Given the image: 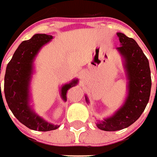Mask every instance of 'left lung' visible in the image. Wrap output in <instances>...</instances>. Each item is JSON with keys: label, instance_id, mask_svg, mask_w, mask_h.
Returning a JSON list of instances; mask_svg holds the SVG:
<instances>
[{"label": "left lung", "instance_id": "obj_1", "mask_svg": "<svg viewBox=\"0 0 157 157\" xmlns=\"http://www.w3.org/2000/svg\"><path fill=\"white\" fill-rule=\"evenodd\" d=\"M117 34L121 43L117 50L125 59L129 80L128 96L123 107L114 116L96 124L98 128L104 131L123 129L133 124L146 107L151 89V69L147 57L134 39L127 37L122 33Z\"/></svg>", "mask_w": 157, "mask_h": 157}]
</instances>
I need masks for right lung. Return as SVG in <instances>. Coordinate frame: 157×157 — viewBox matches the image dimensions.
Wrapping results in <instances>:
<instances>
[{
	"label": "right lung",
	"mask_w": 157,
	"mask_h": 157,
	"mask_svg": "<svg viewBox=\"0 0 157 157\" xmlns=\"http://www.w3.org/2000/svg\"><path fill=\"white\" fill-rule=\"evenodd\" d=\"M52 39V35L37 34H34L30 40L23 41L7 64L4 79L6 101L13 115L20 123L29 128L42 132L55 130L59 126L46 123L31 111L28 103L29 84L34 56L41 46ZM77 83L78 80L76 79L63 86L62 97L64 101H67V93L68 90L77 84Z\"/></svg>",
	"instance_id": "1"
}]
</instances>
